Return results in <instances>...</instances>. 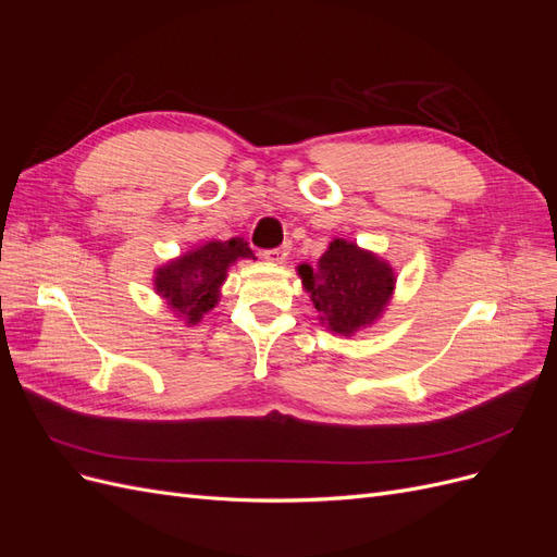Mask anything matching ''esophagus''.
Segmentation results:
<instances>
[{
	"mask_svg": "<svg viewBox=\"0 0 557 557\" xmlns=\"http://www.w3.org/2000/svg\"><path fill=\"white\" fill-rule=\"evenodd\" d=\"M262 256H264V260H269V262H285V260H288V256H290V244H283V246H278V248L264 250Z\"/></svg>",
	"mask_w": 557,
	"mask_h": 557,
	"instance_id": "esophagus-1",
	"label": "esophagus"
}]
</instances>
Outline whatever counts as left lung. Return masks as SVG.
<instances>
[{
  "instance_id": "left-lung-1",
  "label": "left lung",
  "mask_w": 557,
  "mask_h": 557,
  "mask_svg": "<svg viewBox=\"0 0 557 557\" xmlns=\"http://www.w3.org/2000/svg\"><path fill=\"white\" fill-rule=\"evenodd\" d=\"M297 272L320 323L344 336L374 325L391 305L397 283L391 262L346 239H332L315 269L299 264Z\"/></svg>"
}]
</instances>
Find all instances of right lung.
<instances>
[{
    "mask_svg": "<svg viewBox=\"0 0 557 557\" xmlns=\"http://www.w3.org/2000/svg\"><path fill=\"white\" fill-rule=\"evenodd\" d=\"M248 258L256 260L248 244L239 237L207 242L158 267L153 276L156 293L176 318L185 320V325H197L221 301L227 269Z\"/></svg>",
    "mask_w": 557,
    "mask_h": 557,
    "instance_id": "obj_1",
    "label": "right lung"
}]
</instances>
